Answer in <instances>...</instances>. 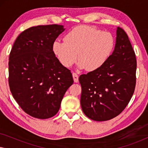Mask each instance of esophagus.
<instances>
[{"label":"esophagus","mask_w":148,"mask_h":148,"mask_svg":"<svg viewBox=\"0 0 148 148\" xmlns=\"http://www.w3.org/2000/svg\"><path fill=\"white\" fill-rule=\"evenodd\" d=\"M73 80L75 83H77L79 82V75L76 73H73Z\"/></svg>","instance_id":"34e87169"}]
</instances>
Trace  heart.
Masks as SVG:
<instances>
[{"label": "heart", "instance_id": "b5f03b06", "mask_svg": "<svg viewBox=\"0 0 148 148\" xmlns=\"http://www.w3.org/2000/svg\"><path fill=\"white\" fill-rule=\"evenodd\" d=\"M114 46V38L110 32L81 25L69 32L64 42H54L52 51L65 67H70L75 62L78 54L79 67L94 71L104 65Z\"/></svg>", "mask_w": 148, "mask_h": 148}]
</instances>
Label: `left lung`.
I'll list each match as a JSON object with an SVG mask.
<instances>
[{
    "label": "left lung",
    "instance_id": "left-lung-1",
    "mask_svg": "<svg viewBox=\"0 0 148 148\" xmlns=\"http://www.w3.org/2000/svg\"><path fill=\"white\" fill-rule=\"evenodd\" d=\"M136 69V57L128 36L117 27L114 50L104 65L79 78L84 114L96 121H108L120 114L134 93Z\"/></svg>",
    "mask_w": 148,
    "mask_h": 148
}]
</instances>
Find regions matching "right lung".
<instances>
[{
    "mask_svg": "<svg viewBox=\"0 0 148 148\" xmlns=\"http://www.w3.org/2000/svg\"><path fill=\"white\" fill-rule=\"evenodd\" d=\"M64 30L56 24L28 28L18 36L10 52V90L22 110L34 118L54 116L73 84L71 71L52 51V44Z\"/></svg>",
    "mask_w": 148,
    "mask_h": 148,
    "instance_id": "obj_1",
    "label": "right lung"
}]
</instances>
